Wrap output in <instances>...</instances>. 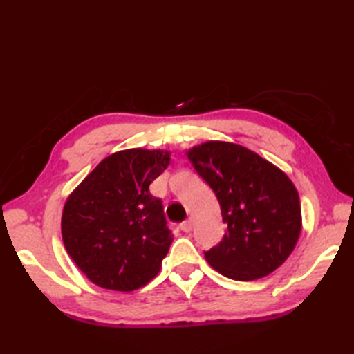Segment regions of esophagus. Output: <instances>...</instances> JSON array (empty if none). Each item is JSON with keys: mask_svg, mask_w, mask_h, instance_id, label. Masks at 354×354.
<instances>
[{"mask_svg": "<svg viewBox=\"0 0 354 354\" xmlns=\"http://www.w3.org/2000/svg\"><path fill=\"white\" fill-rule=\"evenodd\" d=\"M179 228H181L184 232H190L192 231V221H185L181 225H179Z\"/></svg>", "mask_w": 354, "mask_h": 354, "instance_id": "1", "label": "esophagus"}]
</instances>
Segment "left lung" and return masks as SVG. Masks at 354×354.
<instances>
[{
    "label": "left lung",
    "mask_w": 354,
    "mask_h": 354,
    "mask_svg": "<svg viewBox=\"0 0 354 354\" xmlns=\"http://www.w3.org/2000/svg\"><path fill=\"white\" fill-rule=\"evenodd\" d=\"M221 204L227 231L205 251L209 266L239 281L280 268L301 234V205L286 173L236 142L207 141L185 152Z\"/></svg>",
    "instance_id": "1"
}]
</instances>
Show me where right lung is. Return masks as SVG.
Returning <instances> with one entry per match:
<instances>
[{"instance_id": "right-lung-1", "label": "right lung", "mask_w": 354, "mask_h": 354, "mask_svg": "<svg viewBox=\"0 0 354 354\" xmlns=\"http://www.w3.org/2000/svg\"><path fill=\"white\" fill-rule=\"evenodd\" d=\"M169 162V150H120L71 192L62 212V240L89 281L131 292L160 272L173 236L149 185Z\"/></svg>"}]
</instances>
